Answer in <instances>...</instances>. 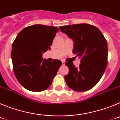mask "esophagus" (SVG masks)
<instances>
[{
  "instance_id": "1",
  "label": "esophagus",
  "mask_w": 120,
  "mask_h": 120,
  "mask_svg": "<svg viewBox=\"0 0 120 120\" xmlns=\"http://www.w3.org/2000/svg\"><path fill=\"white\" fill-rule=\"evenodd\" d=\"M62 65H65V62H64V61H62Z\"/></svg>"
}]
</instances>
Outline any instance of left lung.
I'll use <instances>...</instances> for the list:
<instances>
[{
  "label": "left lung",
  "mask_w": 120,
  "mask_h": 120,
  "mask_svg": "<svg viewBox=\"0 0 120 120\" xmlns=\"http://www.w3.org/2000/svg\"><path fill=\"white\" fill-rule=\"evenodd\" d=\"M59 29L74 41L73 53L81 58L79 67L67 62L69 73L67 85L76 91L91 89L102 77L108 64V44L101 31L91 24L82 23L62 26Z\"/></svg>",
  "instance_id": "1"
}]
</instances>
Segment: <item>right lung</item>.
<instances>
[{
    "mask_svg": "<svg viewBox=\"0 0 120 120\" xmlns=\"http://www.w3.org/2000/svg\"><path fill=\"white\" fill-rule=\"evenodd\" d=\"M58 27L35 24L24 28L12 43L11 58L14 75L23 87L30 91L46 90L62 65L58 59L49 62L42 53L50 49Z\"/></svg>",
    "mask_w": 120,
    "mask_h": 120,
    "instance_id": "1",
    "label": "right lung"
}]
</instances>
